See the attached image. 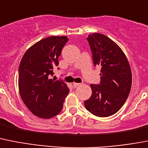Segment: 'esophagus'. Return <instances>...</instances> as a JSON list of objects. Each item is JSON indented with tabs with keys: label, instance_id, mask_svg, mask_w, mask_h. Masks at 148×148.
Returning <instances> with one entry per match:
<instances>
[{
	"label": "esophagus",
	"instance_id": "obj_1",
	"mask_svg": "<svg viewBox=\"0 0 148 148\" xmlns=\"http://www.w3.org/2000/svg\"><path fill=\"white\" fill-rule=\"evenodd\" d=\"M79 85H81L80 83H73V87H74V88H77V87H79Z\"/></svg>",
	"mask_w": 148,
	"mask_h": 148
}]
</instances>
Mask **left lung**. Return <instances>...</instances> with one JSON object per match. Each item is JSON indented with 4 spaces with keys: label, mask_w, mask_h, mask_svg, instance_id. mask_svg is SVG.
I'll return each mask as SVG.
<instances>
[{
    "label": "left lung",
    "mask_w": 148,
    "mask_h": 148,
    "mask_svg": "<svg viewBox=\"0 0 148 148\" xmlns=\"http://www.w3.org/2000/svg\"><path fill=\"white\" fill-rule=\"evenodd\" d=\"M94 66H101L100 84H90L91 97L84 101L93 115L106 117L120 110L132 85V72L122 49L108 36L94 33L88 35Z\"/></svg>",
    "instance_id": "1"
}]
</instances>
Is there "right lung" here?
Listing matches in <instances>:
<instances>
[{"instance_id":"right-lung-1","label":"right lung","mask_w":148,"mask_h":148,"mask_svg":"<svg viewBox=\"0 0 148 148\" xmlns=\"http://www.w3.org/2000/svg\"><path fill=\"white\" fill-rule=\"evenodd\" d=\"M68 40L66 36L42 39L27 49L20 62V96L29 110L41 118L58 114L69 92L63 81L49 79L53 67L58 66V58Z\"/></svg>"}]
</instances>
